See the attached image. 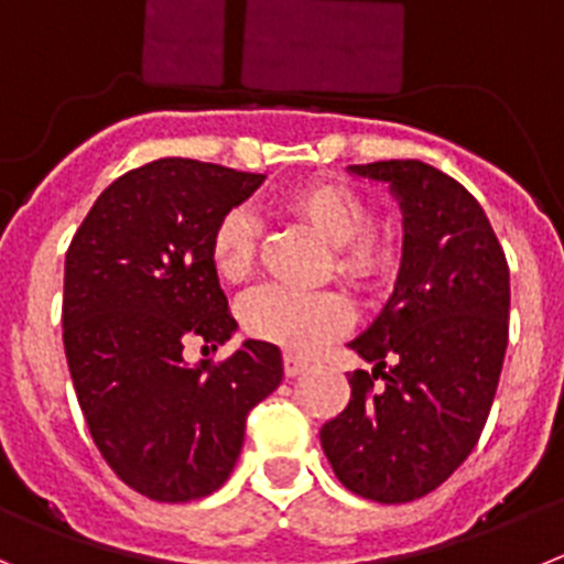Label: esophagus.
Segmentation results:
<instances>
[{
	"label": "esophagus",
	"mask_w": 564,
	"mask_h": 564,
	"mask_svg": "<svg viewBox=\"0 0 564 564\" xmlns=\"http://www.w3.org/2000/svg\"><path fill=\"white\" fill-rule=\"evenodd\" d=\"M306 368H308V362L303 357H297V354H286V357H283V373H286L289 379L301 377Z\"/></svg>",
	"instance_id": "34e87169"
}]
</instances>
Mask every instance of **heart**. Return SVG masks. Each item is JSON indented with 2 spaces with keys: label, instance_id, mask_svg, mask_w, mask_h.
Instances as JSON below:
<instances>
[{
  "label": "heart",
  "instance_id": "obj_1",
  "mask_svg": "<svg viewBox=\"0 0 564 564\" xmlns=\"http://www.w3.org/2000/svg\"><path fill=\"white\" fill-rule=\"evenodd\" d=\"M283 207L312 225L328 245L337 247L334 267L357 289H379L395 270L388 241L370 230V207L351 185L334 180H312L294 185L283 196ZM261 227L247 207H232L210 236V263L225 283H241L258 261ZM241 328L252 339L270 343L289 354H314L351 323V308L337 292L258 286L238 303Z\"/></svg>",
  "mask_w": 564,
  "mask_h": 564
}]
</instances>
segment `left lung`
Returning <instances> with one entry per match:
<instances>
[{
    "label": "left lung",
    "mask_w": 564,
    "mask_h": 564,
    "mask_svg": "<svg viewBox=\"0 0 564 564\" xmlns=\"http://www.w3.org/2000/svg\"><path fill=\"white\" fill-rule=\"evenodd\" d=\"M348 171L388 182L404 247L390 301L348 343L373 370L348 373L351 402L323 424L319 444L345 489L410 503L438 489L484 433L509 345V263L453 176L419 160Z\"/></svg>",
    "instance_id": "8db88e82"
}]
</instances>
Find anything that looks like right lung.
<instances>
[{"label": "right lung", "mask_w": 564, "mask_h": 564, "mask_svg": "<svg viewBox=\"0 0 564 564\" xmlns=\"http://www.w3.org/2000/svg\"><path fill=\"white\" fill-rule=\"evenodd\" d=\"M263 174L165 156L111 182L64 263V351L95 446L126 486L187 503L230 478L247 413L283 379L278 345L247 339L225 362H185L191 339L238 328L210 236Z\"/></svg>", "instance_id": "add662e5"}]
</instances>
